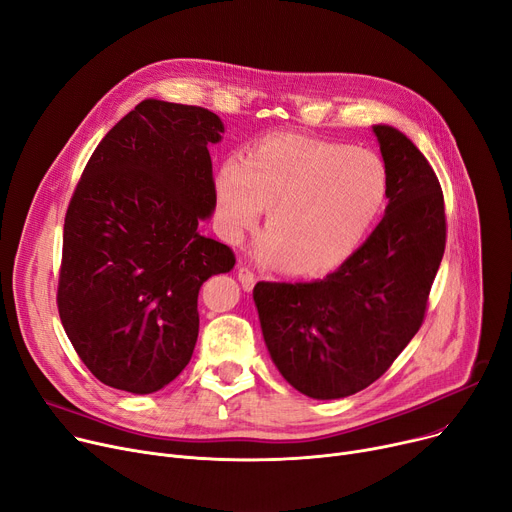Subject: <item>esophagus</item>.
Segmentation results:
<instances>
[{"instance_id":"1","label":"esophagus","mask_w":512,"mask_h":512,"mask_svg":"<svg viewBox=\"0 0 512 512\" xmlns=\"http://www.w3.org/2000/svg\"><path fill=\"white\" fill-rule=\"evenodd\" d=\"M237 279H239V283H242L244 291H252L254 285H256V281H258V277L252 273V270H250L248 266H239Z\"/></svg>"}]
</instances>
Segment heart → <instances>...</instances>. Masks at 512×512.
<instances>
[{
    "mask_svg": "<svg viewBox=\"0 0 512 512\" xmlns=\"http://www.w3.org/2000/svg\"><path fill=\"white\" fill-rule=\"evenodd\" d=\"M388 175L372 150L293 134L268 136L215 175L221 235L239 244L268 204L264 262L312 277L343 264L376 223Z\"/></svg>",
    "mask_w": 512,
    "mask_h": 512,
    "instance_id": "heart-1",
    "label": "heart"
}]
</instances>
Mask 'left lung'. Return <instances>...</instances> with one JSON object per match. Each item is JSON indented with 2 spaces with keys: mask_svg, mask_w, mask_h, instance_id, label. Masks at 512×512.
Instances as JSON below:
<instances>
[{
  "mask_svg": "<svg viewBox=\"0 0 512 512\" xmlns=\"http://www.w3.org/2000/svg\"><path fill=\"white\" fill-rule=\"evenodd\" d=\"M388 175L382 221L335 273L254 287L262 337L299 393L328 401L378 380L424 322L446 244L440 182L393 126H372Z\"/></svg>",
  "mask_w": 512,
  "mask_h": 512,
  "instance_id": "left-lung-1",
  "label": "left lung"
}]
</instances>
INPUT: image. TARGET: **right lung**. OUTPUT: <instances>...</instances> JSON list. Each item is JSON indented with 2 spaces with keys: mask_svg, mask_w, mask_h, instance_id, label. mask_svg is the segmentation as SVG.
Wrapping results in <instances>:
<instances>
[{
  "mask_svg": "<svg viewBox=\"0 0 512 512\" xmlns=\"http://www.w3.org/2000/svg\"><path fill=\"white\" fill-rule=\"evenodd\" d=\"M213 111L146 99L88 159L64 223L57 310L84 366L103 384L157 393L198 339V291L229 273V246L200 235L217 206L208 144Z\"/></svg>",
  "mask_w": 512,
  "mask_h": 512,
  "instance_id": "obj_1",
  "label": "right lung"
}]
</instances>
